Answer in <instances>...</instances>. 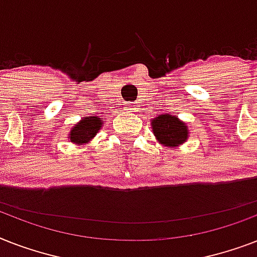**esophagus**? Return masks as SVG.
<instances>
[{
  "label": "esophagus",
  "mask_w": 257,
  "mask_h": 257,
  "mask_svg": "<svg viewBox=\"0 0 257 257\" xmlns=\"http://www.w3.org/2000/svg\"><path fill=\"white\" fill-rule=\"evenodd\" d=\"M136 106L137 105H132V104H128L125 108H126V110H132V112H135L136 110Z\"/></svg>",
  "instance_id": "esophagus-1"
}]
</instances>
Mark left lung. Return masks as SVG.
I'll use <instances>...</instances> for the list:
<instances>
[{
    "instance_id": "1",
    "label": "left lung",
    "mask_w": 257,
    "mask_h": 257,
    "mask_svg": "<svg viewBox=\"0 0 257 257\" xmlns=\"http://www.w3.org/2000/svg\"><path fill=\"white\" fill-rule=\"evenodd\" d=\"M153 133L161 144L176 147L188 137V126L176 116L163 114L153 120Z\"/></svg>"
}]
</instances>
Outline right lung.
I'll return each instance as SVG.
<instances>
[{
    "label": "right lung",
    "instance_id": "add662e5",
    "mask_svg": "<svg viewBox=\"0 0 257 257\" xmlns=\"http://www.w3.org/2000/svg\"><path fill=\"white\" fill-rule=\"evenodd\" d=\"M100 128L101 120L98 117H85L78 124L74 125V128L70 132V141L77 143V144L88 143L92 137L96 136V133L100 131Z\"/></svg>",
    "mask_w": 257,
    "mask_h": 257
}]
</instances>
